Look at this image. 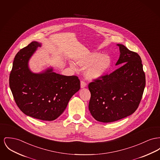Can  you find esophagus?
<instances>
[{
	"mask_svg": "<svg viewBox=\"0 0 160 160\" xmlns=\"http://www.w3.org/2000/svg\"><path fill=\"white\" fill-rule=\"evenodd\" d=\"M86 83H85V81L82 80L81 82H80V86H81V88H83L86 87Z\"/></svg>",
	"mask_w": 160,
	"mask_h": 160,
	"instance_id": "obj_1",
	"label": "esophagus"
}]
</instances>
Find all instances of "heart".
I'll return each mask as SVG.
<instances>
[{"mask_svg": "<svg viewBox=\"0 0 160 160\" xmlns=\"http://www.w3.org/2000/svg\"><path fill=\"white\" fill-rule=\"evenodd\" d=\"M78 65L83 68L88 67L85 71L86 77L90 80H98L103 77L112 65L110 56L101 52H94L78 57L75 59ZM75 68V66L71 64Z\"/></svg>", "mask_w": 160, "mask_h": 160, "instance_id": "1", "label": "heart"}]
</instances>
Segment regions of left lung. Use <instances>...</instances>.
Masks as SVG:
<instances>
[{
	"label": "left lung",
	"mask_w": 160,
	"mask_h": 160,
	"mask_svg": "<svg viewBox=\"0 0 160 160\" xmlns=\"http://www.w3.org/2000/svg\"><path fill=\"white\" fill-rule=\"evenodd\" d=\"M116 65L110 74L88 85L91 92L89 110L100 122H111L131 115L138 108L146 85L141 57L122 44Z\"/></svg>",
	"instance_id": "obj_1"
}]
</instances>
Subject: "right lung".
I'll use <instances>...</instances> for the list:
<instances>
[{
  "label": "right lung",
  "mask_w": 160,
  "mask_h": 160,
  "mask_svg": "<svg viewBox=\"0 0 160 160\" xmlns=\"http://www.w3.org/2000/svg\"><path fill=\"white\" fill-rule=\"evenodd\" d=\"M38 47L40 43L32 42L16 55L10 72V89L22 112L38 120L52 121L63 112L80 89V82L75 75H60L52 68L42 73L32 72L28 61Z\"/></svg>",
  "instance_id": "1"
}]
</instances>
